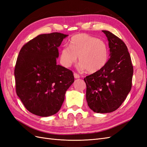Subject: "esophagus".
Masks as SVG:
<instances>
[{
	"label": "esophagus",
	"mask_w": 147,
	"mask_h": 147,
	"mask_svg": "<svg viewBox=\"0 0 147 147\" xmlns=\"http://www.w3.org/2000/svg\"><path fill=\"white\" fill-rule=\"evenodd\" d=\"M74 75L75 78H79L80 77V76L79 74H77V73H75V72L74 74Z\"/></svg>",
	"instance_id": "esophagus-1"
}]
</instances>
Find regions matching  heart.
Wrapping results in <instances>:
<instances>
[{
  "instance_id": "1",
  "label": "heart",
  "mask_w": 147,
  "mask_h": 147,
  "mask_svg": "<svg viewBox=\"0 0 147 147\" xmlns=\"http://www.w3.org/2000/svg\"><path fill=\"white\" fill-rule=\"evenodd\" d=\"M78 56L81 67L89 73L98 72L108 61V49L104 42L86 34H79L71 38L69 47L61 49V63L70 67Z\"/></svg>"
}]
</instances>
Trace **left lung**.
<instances>
[{
    "instance_id": "obj_1",
    "label": "left lung",
    "mask_w": 147,
    "mask_h": 147,
    "mask_svg": "<svg viewBox=\"0 0 147 147\" xmlns=\"http://www.w3.org/2000/svg\"><path fill=\"white\" fill-rule=\"evenodd\" d=\"M107 37L110 57L103 68L88 75V105L96 113H110L118 109L132 87L133 66L126 44L116 35L102 30Z\"/></svg>"
}]
</instances>
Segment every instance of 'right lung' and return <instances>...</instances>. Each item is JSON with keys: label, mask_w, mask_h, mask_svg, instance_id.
I'll list each match as a JSON object with an SVG mask.
<instances>
[{"label": "right lung", "mask_w": 147, "mask_h": 147, "mask_svg": "<svg viewBox=\"0 0 147 147\" xmlns=\"http://www.w3.org/2000/svg\"><path fill=\"white\" fill-rule=\"evenodd\" d=\"M68 35L53 32L39 35L23 45L15 68L16 94L28 111L49 117L60 110L74 74L56 64L58 47Z\"/></svg>", "instance_id": "1"}]
</instances>
